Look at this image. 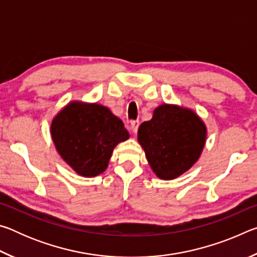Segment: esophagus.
<instances>
[{
  "label": "esophagus",
  "mask_w": 257,
  "mask_h": 257,
  "mask_svg": "<svg viewBox=\"0 0 257 257\" xmlns=\"http://www.w3.org/2000/svg\"><path fill=\"white\" fill-rule=\"evenodd\" d=\"M138 127H139V121L138 120H134V121H132V122H130V128H132V132L134 134L137 133Z\"/></svg>",
  "instance_id": "obj_1"
}]
</instances>
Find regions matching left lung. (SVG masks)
<instances>
[{"instance_id":"obj_1","label":"left lung","mask_w":257,"mask_h":257,"mask_svg":"<svg viewBox=\"0 0 257 257\" xmlns=\"http://www.w3.org/2000/svg\"><path fill=\"white\" fill-rule=\"evenodd\" d=\"M206 128L193 111L173 105L155 108L138 129V142L155 175L171 180L189 170L201 155Z\"/></svg>"}]
</instances>
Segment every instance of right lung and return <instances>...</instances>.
Wrapping results in <instances>:
<instances>
[{
  "label": "right lung",
  "instance_id": "obj_1",
  "mask_svg": "<svg viewBox=\"0 0 257 257\" xmlns=\"http://www.w3.org/2000/svg\"><path fill=\"white\" fill-rule=\"evenodd\" d=\"M56 150L78 175L105 170L113 149L129 138L123 122L99 104L70 103L52 121Z\"/></svg>",
  "mask_w": 257,
  "mask_h": 257
}]
</instances>
